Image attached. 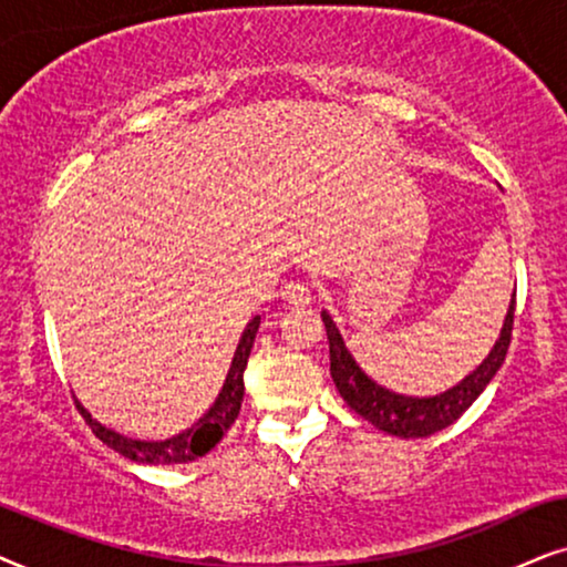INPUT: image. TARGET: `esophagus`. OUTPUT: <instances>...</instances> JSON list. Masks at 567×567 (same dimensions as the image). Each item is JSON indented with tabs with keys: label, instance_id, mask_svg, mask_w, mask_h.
<instances>
[{
	"label": "esophagus",
	"instance_id": "obj_1",
	"mask_svg": "<svg viewBox=\"0 0 567 567\" xmlns=\"http://www.w3.org/2000/svg\"><path fill=\"white\" fill-rule=\"evenodd\" d=\"M282 298H285V303L303 308L311 303V290H308L306 282H288L282 288Z\"/></svg>",
	"mask_w": 567,
	"mask_h": 567
}]
</instances>
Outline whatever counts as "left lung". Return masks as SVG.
Returning <instances> with one entry per match:
<instances>
[{"instance_id":"obj_1","label":"left lung","mask_w":567,"mask_h":567,"mask_svg":"<svg viewBox=\"0 0 567 567\" xmlns=\"http://www.w3.org/2000/svg\"><path fill=\"white\" fill-rule=\"evenodd\" d=\"M513 311H516V292H513L508 313H505L501 337H497V342L487 358L480 362L477 371H472L464 381H458L454 389L435 396H404L375 383L371 375L362 371L360 362L352 358L342 334H339L337 323L323 311L321 319L329 339L331 379H334L344 402L350 404V410L358 412L360 417H365L371 425L383 430V433L399 437H427L437 433V430L454 425L474 404V399L487 389V383L495 379V373L501 371L505 352H508L511 344Z\"/></svg>"}]
</instances>
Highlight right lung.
<instances>
[{
	"instance_id": "add662e5",
	"label": "right lung",
	"mask_w": 567,
	"mask_h": 567,
	"mask_svg": "<svg viewBox=\"0 0 567 567\" xmlns=\"http://www.w3.org/2000/svg\"><path fill=\"white\" fill-rule=\"evenodd\" d=\"M259 316H254V319L246 323L244 334H240V342L236 347V354H233L230 371L225 375L223 391L217 394L215 404L209 406L205 417H199V422L184 430V433L165 437V441H137V437L121 435L118 430H111L109 425H103V422H97L93 414L80 404V399H74V404H78L80 414L85 417L87 425L93 427V433L101 437L105 446L118 451L121 456L132 458V462L153 466L194 462V458L209 454L238 417L240 402H244V371L248 354H251L256 331H259Z\"/></svg>"
}]
</instances>
